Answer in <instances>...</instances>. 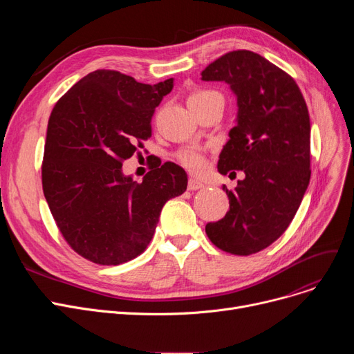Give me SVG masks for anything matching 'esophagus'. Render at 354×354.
I'll return each instance as SVG.
<instances>
[{"mask_svg":"<svg viewBox=\"0 0 354 354\" xmlns=\"http://www.w3.org/2000/svg\"><path fill=\"white\" fill-rule=\"evenodd\" d=\"M203 187H205V185H203L201 180H198V179H194V178H191L189 179V182H188V189L189 191H198V189H202Z\"/></svg>","mask_w":354,"mask_h":354,"instance_id":"esophagus-1","label":"esophagus"}]
</instances>
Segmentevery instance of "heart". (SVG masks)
I'll list each match as a JSON object with an SVG mask.
<instances>
[{"mask_svg": "<svg viewBox=\"0 0 354 354\" xmlns=\"http://www.w3.org/2000/svg\"><path fill=\"white\" fill-rule=\"evenodd\" d=\"M215 91L211 90H202V91H196L189 97V100L194 99H199V97H205L209 95H214ZM178 159L180 160V163L191 169L192 172H202L205 169V156L199 151L198 147H183L182 151L178 152Z\"/></svg>", "mask_w": 354, "mask_h": 354, "instance_id": "1", "label": "heart"}]
</instances>
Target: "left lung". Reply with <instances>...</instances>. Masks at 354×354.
<instances>
[{
  "instance_id": "1",
  "label": "left lung",
  "mask_w": 354,
  "mask_h": 354,
  "mask_svg": "<svg viewBox=\"0 0 354 354\" xmlns=\"http://www.w3.org/2000/svg\"><path fill=\"white\" fill-rule=\"evenodd\" d=\"M201 76L225 82L236 97V124L219 153L218 171L245 174L235 191L224 187L230 211L207 224L205 232L222 251L255 254L283 235L307 191L308 109L291 76L248 50L224 54Z\"/></svg>"
}]
</instances>
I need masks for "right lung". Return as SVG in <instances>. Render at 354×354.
I'll use <instances>...</instances> for the list:
<instances>
[{
	"label": "right lung",
	"instance_id": "right-lung-1",
	"mask_svg": "<svg viewBox=\"0 0 354 354\" xmlns=\"http://www.w3.org/2000/svg\"><path fill=\"white\" fill-rule=\"evenodd\" d=\"M172 88L174 79L151 86L96 70L51 111L44 196L67 244L91 263L119 266L142 254L165 203L187 191V172L174 162L151 167L140 183L122 171L151 138L155 109Z\"/></svg>",
	"mask_w": 354,
	"mask_h": 354
}]
</instances>
